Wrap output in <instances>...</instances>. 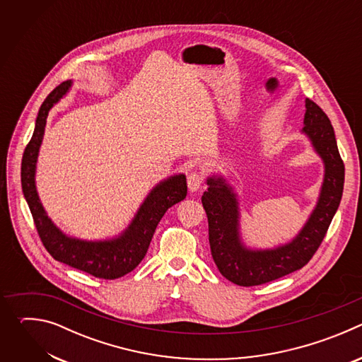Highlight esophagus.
<instances>
[{
  "mask_svg": "<svg viewBox=\"0 0 362 362\" xmlns=\"http://www.w3.org/2000/svg\"><path fill=\"white\" fill-rule=\"evenodd\" d=\"M202 182H203V177L199 172H192L189 173L187 176V187L190 192H196L199 190V187L202 186Z\"/></svg>",
  "mask_w": 362,
  "mask_h": 362,
  "instance_id": "34e87169",
  "label": "esophagus"
}]
</instances>
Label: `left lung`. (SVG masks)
<instances>
[{
	"instance_id": "left-lung-1",
	"label": "left lung",
	"mask_w": 362,
	"mask_h": 362,
	"mask_svg": "<svg viewBox=\"0 0 362 362\" xmlns=\"http://www.w3.org/2000/svg\"><path fill=\"white\" fill-rule=\"evenodd\" d=\"M302 133L311 140L324 162L325 173L315 209L299 233L274 249H249L239 232V202L232 186L222 176L206 180L208 190L202 203L209 222V243L219 272L239 286L262 285L305 267L321 242L338 209L345 168L339 156L334 127L328 116L313 100H305Z\"/></svg>"
}]
</instances>
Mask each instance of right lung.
I'll list each match as a JSON object with an SVG mask.
<instances>
[{
    "label": "right lung",
    "instance_id": "add662e5",
    "mask_svg": "<svg viewBox=\"0 0 362 362\" xmlns=\"http://www.w3.org/2000/svg\"><path fill=\"white\" fill-rule=\"evenodd\" d=\"M67 80L51 91L38 110L35 129L21 163L23 193L31 211L40 239L56 261L101 279H117L132 272L146 256L153 233L169 208L187 193L186 176L176 175L154 186L133 221L119 236L107 240H81L63 233L47 216L35 189V166L48 112L71 87Z\"/></svg>",
    "mask_w": 362,
    "mask_h": 362
}]
</instances>
